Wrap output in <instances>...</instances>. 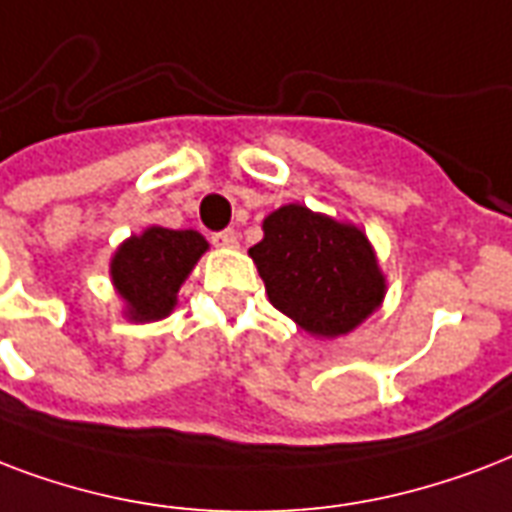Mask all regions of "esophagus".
<instances>
[{
    "mask_svg": "<svg viewBox=\"0 0 512 512\" xmlns=\"http://www.w3.org/2000/svg\"><path fill=\"white\" fill-rule=\"evenodd\" d=\"M211 243L219 245V248H237V232L235 229H221V232H213Z\"/></svg>",
    "mask_w": 512,
    "mask_h": 512,
    "instance_id": "34e87169",
    "label": "esophagus"
}]
</instances>
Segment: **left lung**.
<instances>
[{
    "mask_svg": "<svg viewBox=\"0 0 512 512\" xmlns=\"http://www.w3.org/2000/svg\"><path fill=\"white\" fill-rule=\"evenodd\" d=\"M251 259L269 301L312 336H342L382 304L384 277L366 235L352 224L283 205L264 219Z\"/></svg>",
    "mask_w": 512,
    "mask_h": 512,
    "instance_id": "8db88e82",
    "label": "left lung"
}]
</instances>
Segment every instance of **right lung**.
Segmentation results:
<instances>
[{"label":"right lung","instance_id":"1","mask_svg":"<svg viewBox=\"0 0 512 512\" xmlns=\"http://www.w3.org/2000/svg\"><path fill=\"white\" fill-rule=\"evenodd\" d=\"M208 243L192 229L149 227L130 237L112 259V280L128 301L130 320H160L176 307V293Z\"/></svg>","mask_w":512,"mask_h":512}]
</instances>
